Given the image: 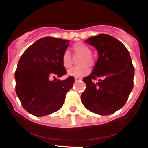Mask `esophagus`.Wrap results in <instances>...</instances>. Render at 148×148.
I'll use <instances>...</instances> for the list:
<instances>
[{"mask_svg":"<svg viewBox=\"0 0 148 148\" xmlns=\"http://www.w3.org/2000/svg\"><path fill=\"white\" fill-rule=\"evenodd\" d=\"M82 80V78H79V77H75V82H78V81Z\"/></svg>","mask_w":148,"mask_h":148,"instance_id":"34e87169","label":"esophagus"}]
</instances>
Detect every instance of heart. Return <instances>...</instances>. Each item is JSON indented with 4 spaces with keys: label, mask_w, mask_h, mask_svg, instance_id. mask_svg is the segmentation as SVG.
Wrapping results in <instances>:
<instances>
[{
    "label": "heart",
    "mask_w": 148,
    "mask_h": 148,
    "mask_svg": "<svg viewBox=\"0 0 148 148\" xmlns=\"http://www.w3.org/2000/svg\"><path fill=\"white\" fill-rule=\"evenodd\" d=\"M72 49L75 55H81V57L78 61V64L80 65L74 66L68 70V75L73 77L85 76L90 73V68L87 64L92 66L95 64V58L92 55V49L87 44L82 42L75 44ZM61 62L65 69H69L72 66V56L68 50H66L63 53Z\"/></svg>",
    "instance_id": "b5f03b06"
}]
</instances>
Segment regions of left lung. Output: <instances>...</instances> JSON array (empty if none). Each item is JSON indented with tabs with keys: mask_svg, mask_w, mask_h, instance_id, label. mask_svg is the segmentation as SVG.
<instances>
[{
	"mask_svg": "<svg viewBox=\"0 0 148 148\" xmlns=\"http://www.w3.org/2000/svg\"><path fill=\"white\" fill-rule=\"evenodd\" d=\"M95 47L99 58L89 76L83 78L85 90L81 95L88 110L108 116L121 109L133 87L134 67L130 53L119 40L107 34H100L86 40ZM97 77H102L95 83Z\"/></svg>",
	"mask_w": 148,
	"mask_h": 148,
	"instance_id": "1",
	"label": "left lung"
}]
</instances>
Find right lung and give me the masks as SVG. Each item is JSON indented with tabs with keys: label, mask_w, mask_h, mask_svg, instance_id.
<instances>
[{
	"label": "right lung",
	"mask_w": 148,
	"mask_h": 148,
	"mask_svg": "<svg viewBox=\"0 0 148 148\" xmlns=\"http://www.w3.org/2000/svg\"><path fill=\"white\" fill-rule=\"evenodd\" d=\"M69 40L52 37L39 39L27 48L15 70V92L21 105L38 117L58 111L75 79L52 80L66 74L61 62Z\"/></svg>",
	"instance_id": "1"
}]
</instances>
